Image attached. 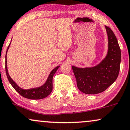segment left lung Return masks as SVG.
I'll return each mask as SVG.
<instances>
[{
	"label": "left lung",
	"mask_w": 130,
	"mask_h": 130,
	"mask_svg": "<svg viewBox=\"0 0 130 130\" xmlns=\"http://www.w3.org/2000/svg\"><path fill=\"white\" fill-rule=\"evenodd\" d=\"M105 28L108 36V51L105 57L94 67H71L78 89L87 94L104 91L115 82L119 73L121 60L119 45L111 29L107 26Z\"/></svg>",
	"instance_id": "obj_1"
}]
</instances>
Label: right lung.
Returning <instances> with one entry per match:
<instances>
[{
  "label": "right lung",
  "instance_id": "1",
  "mask_svg": "<svg viewBox=\"0 0 130 130\" xmlns=\"http://www.w3.org/2000/svg\"><path fill=\"white\" fill-rule=\"evenodd\" d=\"M12 40V39H11ZM11 43L9 45L8 47L7 48V53H6L5 56V70H6V74L8 79L9 82L12 85V87L14 88V90L19 93L22 96L24 97V98H27L29 99H33V100H37V99H42L43 98H46L48 95L50 94L53 90V77L54 76V74L57 70L60 67V66L56 67L54 68L52 71L50 72L49 76L46 79V82L43 84L42 86L36 88H29L26 90V89H23L19 86L18 84L15 83L14 81L12 79L8 73V67H7V52L8 51L9 48H10Z\"/></svg>",
  "mask_w": 130,
  "mask_h": 130
}]
</instances>
